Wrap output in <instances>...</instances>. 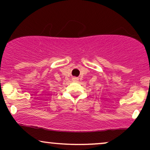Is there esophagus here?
Returning a JSON list of instances; mask_svg holds the SVG:
<instances>
[{
	"label": "esophagus",
	"instance_id": "obj_1",
	"mask_svg": "<svg viewBox=\"0 0 150 150\" xmlns=\"http://www.w3.org/2000/svg\"><path fill=\"white\" fill-rule=\"evenodd\" d=\"M73 80H75V81H77V80H78V79H77V78H75H75H74Z\"/></svg>",
	"mask_w": 150,
	"mask_h": 150
}]
</instances>
